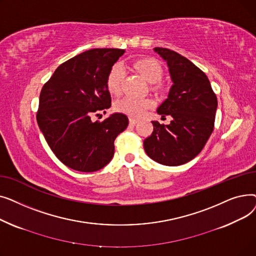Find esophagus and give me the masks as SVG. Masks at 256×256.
<instances>
[{
    "label": "esophagus",
    "mask_w": 256,
    "mask_h": 256,
    "mask_svg": "<svg viewBox=\"0 0 256 256\" xmlns=\"http://www.w3.org/2000/svg\"><path fill=\"white\" fill-rule=\"evenodd\" d=\"M138 122H139L138 119L130 117V124H138Z\"/></svg>",
    "instance_id": "34e87169"
}]
</instances>
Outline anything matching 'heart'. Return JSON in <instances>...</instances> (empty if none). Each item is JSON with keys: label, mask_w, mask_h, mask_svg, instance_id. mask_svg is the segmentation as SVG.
Here are the masks:
<instances>
[{"label": "heart", "mask_w": 256, "mask_h": 256, "mask_svg": "<svg viewBox=\"0 0 256 256\" xmlns=\"http://www.w3.org/2000/svg\"><path fill=\"white\" fill-rule=\"evenodd\" d=\"M134 68H135L147 82L150 83H156L163 74V70L160 64L156 60L150 58L137 60L134 63ZM124 78V67L120 64H115L106 76V87L108 90L110 91V93L115 94V96L120 93ZM152 106L154 100L150 98H136L132 96H126L117 102L116 109L132 117H141Z\"/></svg>", "instance_id": "b5f03b06"}]
</instances>
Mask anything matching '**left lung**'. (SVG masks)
Returning a JSON list of instances; mask_svg holds the SVG:
<instances>
[{"label":"left lung","instance_id":"1","mask_svg":"<svg viewBox=\"0 0 256 256\" xmlns=\"http://www.w3.org/2000/svg\"><path fill=\"white\" fill-rule=\"evenodd\" d=\"M154 50L167 63L172 80L156 113L172 120L169 124L152 121L154 132L144 140V150L158 164L180 166L198 156L212 135L217 96L206 74L190 60L168 48Z\"/></svg>","mask_w":256,"mask_h":256}]
</instances>
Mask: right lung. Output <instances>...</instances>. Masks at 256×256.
<instances>
[{
	"mask_svg": "<svg viewBox=\"0 0 256 256\" xmlns=\"http://www.w3.org/2000/svg\"><path fill=\"white\" fill-rule=\"evenodd\" d=\"M124 54L120 48H93L62 63L39 96L37 124L61 162L74 170L93 172L110 163L114 141L128 118L114 113L102 122L91 116L111 106L106 76Z\"/></svg>",
	"mask_w": 256,
	"mask_h": 256,
	"instance_id": "obj_1",
	"label": "right lung"
}]
</instances>
